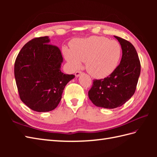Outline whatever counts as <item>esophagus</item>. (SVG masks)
<instances>
[{
    "instance_id": "34e87169",
    "label": "esophagus",
    "mask_w": 157,
    "mask_h": 157,
    "mask_svg": "<svg viewBox=\"0 0 157 157\" xmlns=\"http://www.w3.org/2000/svg\"><path fill=\"white\" fill-rule=\"evenodd\" d=\"M82 73V71H77L75 73V75L76 77H79V75H80V74Z\"/></svg>"
}]
</instances>
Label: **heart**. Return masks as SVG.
<instances>
[{
    "mask_svg": "<svg viewBox=\"0 0 157 157\" xmlns=\"http://www.w3.org/2000/svg\"><path fill=\"white\" fill-rule=\"evenodd\" d=\"M71 50L65 49V56L74 68L86 62V68L92 76L102 78L109 75L117 67L122 50L119 43L102 36H91L73 40Z\"/></svg>",
    "mask_w": 157,
    "mask_h": 157,
    "instance_id": "b5f03b06",
    "label": "heart"
}]
</instances>
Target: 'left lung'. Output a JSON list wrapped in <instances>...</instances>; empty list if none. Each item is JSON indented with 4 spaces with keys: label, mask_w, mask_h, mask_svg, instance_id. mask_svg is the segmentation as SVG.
Wrapping results in <instances>:
<instances>
[{
    "label": "left lung",
    "mask_w": 157,
    "mask_h": 157,
    "mask_svg": "<svg viewBox=\"0 0 157 157\" xmlns=\"http://www.w3.org/2000/svg\"><path fill=\"white\" fill-rule=\"evenodd\" d=\"M122 49L120 64L104 79H94L89 98L98 107L115 109L122 106L135 93L140 74V61L132 43L118 36Z\"/></svg>",
    "instance_id": "left-lung-1"
}]
</instances>
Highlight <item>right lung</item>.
I'll return each instance as SVG.
<instances>
[{
	"label": "right lung",
	"instance_id": "obj_1",
	"mask_svg": "<svg viewBox=\"0 0 157 157\" xmlns=\"http://www.w3.org/2000/svg\"><path fill=\"white\" fill-rule=\"evenodd\" d=\"M48 36L26 43L14 66L20 99L29 109L47 112L58 106L67 84L75 78L61 71L63 56L59 47L49 44Z\"/></svg>",
	"mask_w": 157,
	"mask_h": 157
}]
</instances>
